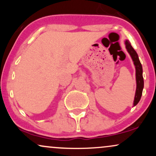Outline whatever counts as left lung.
I'll return each mask as SVG.
<instances>
[{
  "label": "left lung",
  "instance_id": "left-lung-1",
  "mask_svg": "<svg viewBox=\"0 0 156 156\" xmlns=\"http://www.w3.org/2000/svg\"><path fill=\"white\" fill-rule=\"evenodd\" d=\"M125 47H126L127 51H128L129 54L131 56L132 60H133L134 65L136 68V90L135 98H134L133 105H137L139 101L141 99V94H142L143 88H144V79H143L142 76V66L140 61L139 59V56L136 52L135 50L133 49V47L130 44V42L128 40H125Z\"/></svg>",
  "mask_w": 156,
  "mask_h": 156
}]
</instances>
